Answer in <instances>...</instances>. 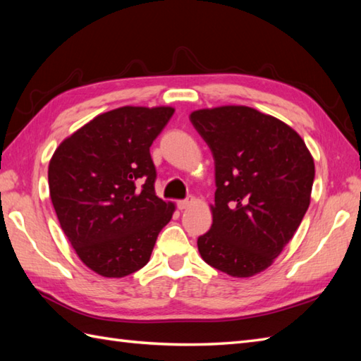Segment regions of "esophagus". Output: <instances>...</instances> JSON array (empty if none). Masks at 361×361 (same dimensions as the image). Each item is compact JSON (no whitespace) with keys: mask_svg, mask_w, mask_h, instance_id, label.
Wrapping results in <instances>:
<instances>
[{"mask_svg":"<svg viewBox=\"0 0 361 361\" xmlns=\"http://www.w3.org/2000/svg\"><path fill=\"white\" fill-rule=\"evenodd\" d=\"M194 202V198L192 197H189V198H185V200H178L176 202V204H178V209H186L188 206Z\"/></svg>","mask_w":361,"mask_h":361,"instance_id":"obj_1","label":"esophagus"}]
</instances>
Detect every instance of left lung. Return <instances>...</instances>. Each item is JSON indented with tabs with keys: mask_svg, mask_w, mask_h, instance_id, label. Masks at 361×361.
<instances>
[{
	"mask_svg": "<svg viewBox=\"0 0 361 361\" xmlns=\"http://www.w3.org/2000/svg\"><path fill=\"white\" fill-rule=\"evenodd\" d=\"M216 164L212 226L197 245L206 264L233 278L267 270L301 225L315 163L286 122L245 105L190 113Z\"/></svg>",
	"mask_w": 361,
	"mask_h": 361,
	"instance_id": "obj_1",
	"label": "left lung"
}]
</instances>
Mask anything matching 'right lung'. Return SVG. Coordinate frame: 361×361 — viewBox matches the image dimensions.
Listing matches in <instances>:
<instances>
[{
	"label": "right lung",
	"instance_id": "add662e5",
	"mask_svg": "<svg viewBox=\"0 0 361 361\" xmlns=\"http://www.w3.org/2000/svg\"><path fill=\"white\" fill-rule=\"evenodd\" d=\"M172 106H119L65 137L49 161V195L75 255L104 278L149 262L175 204L155 194L150 145Z\"/></svg>",
	"mask_w": 361,
	"mask_h": 361
}]
</instances>
